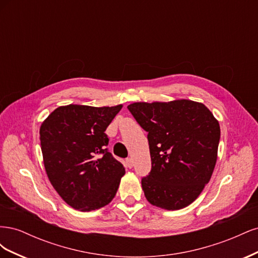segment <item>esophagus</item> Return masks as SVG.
Wrapping results in <instances>:
<instances>
[{
    "mask_svg": "<svg viewBox=\"0 0 258 258\" xmlns=\"http://www.w3.org/2000/svg\"><path fill=\"white\" fill-rule=\"evenodd\" d=\"M126 166H127L129 169H131L132 167H134V160H132L131 158H127V159H126Z\"/></svg>",
    "mask_w": 258,
    "mask_h": 258,
    "instance_id": "34e87169",
    "label": "esophagus"
}]
</instances>
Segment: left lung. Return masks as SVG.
I'll list each match as a JSON object with an SVG mask.
<instances>
[{"label": "left lung", "mask_w": 258, "mask_h": 258, "mask_svg": "<svg viewBox=\"0 0 258 258\" xmlns=\"http://www.w3.org/2000/svg\"><path fill=\"white\" fill-rule=\"evenodd\" d=\"M128 110L148 132L152 170L142 178L145 198L169 211L189 206L214 171L218 120L205 104L187 99L135 102Z\"/></svg>", "instance_id": "obj_1"}]
</instances>
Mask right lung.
<instances>
[{"label": "right lung", "mask_w": 258, "mask_h": 258, "mask_svg": "<svg viewBox=\"0 0 258 258\" xmlns=\"http://www.w3.org/2000/svg\"><path fill=\"white\" fill-rule=\"evenodd\" d=\"M121 107L62 105L41 124L46 174L59 196L75 210L103 208L118 189L124 168L107 152L110 139L104 132Z\"/></svg>", "instance_id": "add662e5"}]
</instances>
